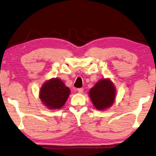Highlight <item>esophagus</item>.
I'll return each mask as SVG.
<instances>
[{
    "label": "esophagus",
    "instance_id": "esophagus-1",
    "mask_svg": "<svg viewBox=\"0 0 156 156\" xmlns=\"http://www.w3.org/2000/svg\"><path fill=\"white\" fill-rule=\"evenodd\" d=\"M83 88H79L78 89V92L80 93V94H81V93H83Z\"/></svg>",
    "mask_w": 156,
    "mask_h": 156
}]
</instances>
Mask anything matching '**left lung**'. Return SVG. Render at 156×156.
I'll return each mask as SVG.
<instances>
[{"label":"left lung","mask_w":156,"mask_h":156,"mask_svg":"<svg viewBox=\"0 0 156 156\" xmlns=\"http://www.w3.org/2000/svg\"><path fill=\"white\" fill-rule=\"evenodd\" d=\"M115 92V87L110 80L102 79L90 89L89 97L97 109L104 110L113 104Z\"/></svg>","instance_id":"1"}]
</instances>
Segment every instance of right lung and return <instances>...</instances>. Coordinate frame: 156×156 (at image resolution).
Wrapping results in <instances>:
<instances>
[{
    "mask_svg": "<svg viewBox=\"0 0 156 156\" xmlns=\"http://www.w3.org/2000/svg\"><path fill=\"white\" fill-rule=\"evenodd\" d=\"M70 90L58 78L45 82L39 92V98L50 109L61 108L67 101Z\"/></svg>",
    "mask_w": 156,
    "mask_h": 156,
    "instance_id": "1",
    "label": "right lung"
}]
</instances>
